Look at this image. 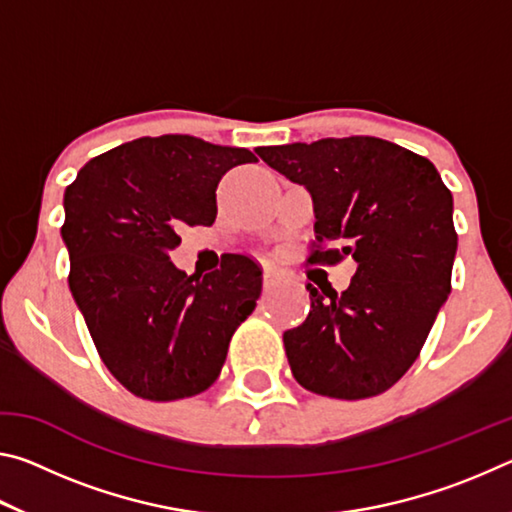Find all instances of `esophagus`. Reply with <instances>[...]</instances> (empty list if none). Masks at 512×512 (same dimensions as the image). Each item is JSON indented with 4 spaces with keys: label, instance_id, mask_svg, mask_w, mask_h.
I'll return each mask as SVG.
<instances>
[{
    "label": "esophagus",
    "instance_id": "esophagus-1",
    "mask_svg": "<svg viewBox=\"0 0 512 512\" xmlns=\"http://www.w3.org/2000/svg\"><path fill=\"white\" fill-rule=\"evenodd\" d=\"M275 280H277V273L273 271V268H266V271H264V289H271Z\"/></svg>",
    "mask_w": 512,
    "mask_h": 512
}]
</instances>
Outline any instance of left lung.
Returning <instances> with one entry per match:
<instances>
[{
	"label": "left lung",
	"instance_id": "1",
	"mask_svg": "<svg viewBox=\"0 0 512 512\" xmlns=\"http://www.w3.org/2000/svg\"><path fill=\"white\" fill-rule=\"evenodd\" d=\"M257 155L314 196L307 264L357 262L341 293L307 284L309 316L284 332L293 377L336 400L388 391L420 357L452 291V192L427 158L370 135L259 146Z\"/></svg>",
	"mask_w": 512,
	"mask_h": 512
}]
</instances>
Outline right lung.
I'll return each mask as SVG.
<instances>
[{"label":"right lung","mask_w":512,"mask_h":512,"mask_svg":"<svg viewBox=\"0 0 512 512\" xmlns=\"http://www.w3.org/2000/svg\"><path fill=\"white\" fill-rule=\"evenodd\" d=\"M257 162L192 135L140 137L92 158L65 189L69 291L101 361L142 400L173 402L210 388L237 327L262 293V266L228 253L205 277L171 264L189 225H212L216 187Z\"/></svg>","instance_id":"1"}]
</instances>
